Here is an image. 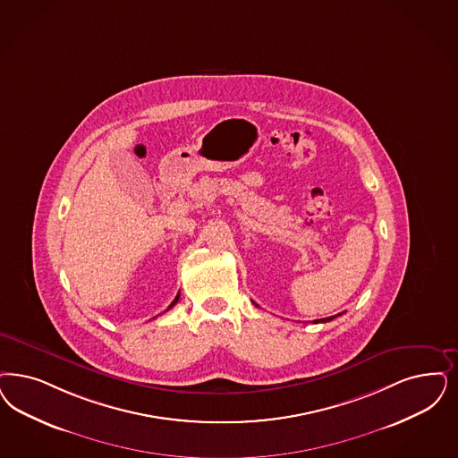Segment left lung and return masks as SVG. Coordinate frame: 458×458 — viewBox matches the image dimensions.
<instances>
[{"instance_id": "1", "label": "left lung", "mask_w": 458, "mask_h": 458, "mask_svg": "<svg viewBox=\"0 0 458 458\" xmlns=\"http://www.w3.org/2000/svg\"><path fill=\"white\" fill-rule=\"evenodd\" d=\"M342 315V313H340ZM333 318L336 316H330V318H321V319H315V323H327V321H332Z\"/></svg>"}]
</instances>
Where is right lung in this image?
<instances>
[{
  "instance_id": "right-lung-1",
  "label": "right lung",
  "mask_w": 458,
  "mask_h": 458,
  "mask_svg": "<svg viewBox=\"0 0 458 458\" xmlns=\"http://www.w3.org/2000/svg\"><path fill=\"white\" fill-rule=\"evenodd\" d=\"M177 301H179V294H177V296H175V300H174L173 302H171V306H169V308H167V311H169V310H171V308H173L174 304H175V302H177Z\"/></svg>"
}]
</instances>
